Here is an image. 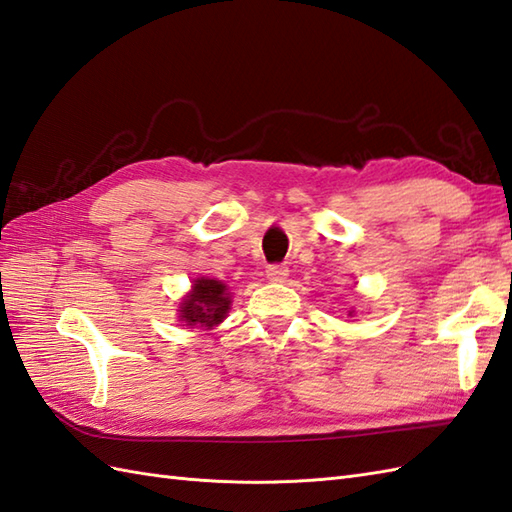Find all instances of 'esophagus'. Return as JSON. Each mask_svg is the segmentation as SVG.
I'll return each instance as SVG.
<instances>
[{"mask_svg": "<svg viewBox=\"0 0 512 512\" xmlns=\"http://www.w3.org/2000/svg\"><path fill=\"white\" fill-rule=\"evenodd\" d=\"M288 268L285 266H270L268 270H266V275H268V279L270 281H275V283H281V281H285L288 279Z\"/></svg>", "mask_w": 512, "mask_h": 512, "instance_id": "1", "label": "esophagus"}]
</instances>
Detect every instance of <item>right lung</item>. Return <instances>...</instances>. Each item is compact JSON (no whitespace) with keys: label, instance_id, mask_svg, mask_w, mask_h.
Listing matches in <instances>:
<instances>
[{"label":"right lung","instance_id":"obj_1","mask_svg":"<svg viewBox=\"0 0 512 512\" xmlns=\"http://www.w3.org/2000/svg\"><path fill=\"white\" fill-rule=\"evenodd\" d=\"M231 310V294L222 281L200 277L194 281L192 292H189L181 303V314L187 327H205L213 329L227 318Z\"/></svg>","mask_w":512,"mask_h":512}]
</instances>
